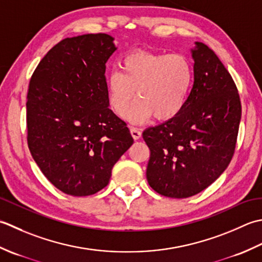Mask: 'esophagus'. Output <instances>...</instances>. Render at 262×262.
I'll list each match as a JSON object with an SVG mask.
<instances>
[{"label": "esophagus", "instance_id": "1", "mask_svg": "<svg viewBox=\"0 0 262 262\" xmlns=\"http://www.w3.org/2000/svg\"><path fill=\"white\" fill-rule=\"evenodd\" d=\"M130 131H131V135H132V137H133V139H135V140H138V139L141 138V131L139 130L138 127L131 126Z\"/></svg>", "mask_w": 262, "mask_h": 262}]
</instances>
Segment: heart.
I'll return each instance as SVG.
<instances>
[{
  "label": "heart",
  "instance_id": "obj_1",
  "mask_svg": "<svg viewBox=\"0 0 262 262\" xmlns=\"http://www.w3.org/2000/svg\"><path fill=\"white\" fill-rule=\"evenodd\" d=\"M192 80L193 69L185 55L136 52L123 58L120 73L106 78V94L111 108L121 117L136 96L138 100L125 115L131 123H143L152 115L166 121L184 107Z\"/></svg>",
  "mask_w": 262,
  "mask_h": 262
}]
</instances>
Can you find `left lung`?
<instances>
[{
  "instance_id": "obj_1",
  "label": "left lung",
  "mask_w": 262,
  "mask_h": 262,
  "mask_svg": "<svg viewBox=\"0 0 262 262\" xmlns=\"http://www.w3.org/2000/svg\"><path fill=\"white\" fill-rule=\"evenodd\" d=\"M193 84L184 107L142 133L150 149L147 181L159 194L184 199L199 193L228 166L236 145L241 101L215 52L195 41Z\"/></svg>"
}]
</instances>
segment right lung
Listing matches in <instances>:
<instances>
[{"label": "right lung", "mask_w": 262, "mask_h": 262, "mask_svg": "<svg viewBox=\"0 0 262 262\" xmlns=\"http://www.w3.org/2000/svg\"><path fill=\"white\" fill-rule=\"evenodd\" d=\"M117 50L107 34L58 42L42 57L27 96L28 147L47 180L66 194L92 195L133 143L110 110L106 62Z\"/></svg>", "instance_id": "add662e5"}]
</instances>
